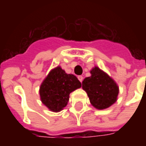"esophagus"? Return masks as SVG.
Here are the masks:
<instances>
[{"label":"esophagus","mask_w":146,"mask_h":146,"mask_svg":"<svg viewBox=\"0 0 146 146\" xmlns=\"http://www.w3.org/2000/svg\"><path fill=\"white\" fill-rule=\"evenodd\" d=\"M78 80H79L80 82H82L83 80H84V77L82 76H78Z\"/></svg>","instance_id":"34e87169"}]
</instances>
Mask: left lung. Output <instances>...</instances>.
<instances>
[{"label":"left lung","mask_w":146,"mask_h":146,"mask_svg":"<svg viewBox=\"0 0 146 146\" xmlns=\"http://www.w3.org/2000/svg\"><path fill=\"white\" fill-rule=\"evenodd\" d=\"M92 76L82 82L92 105L98 110H104L116 102L119 88L115 81L98 67L91 70Z\"/></svg>","instance_id":"1"}]
</instances>
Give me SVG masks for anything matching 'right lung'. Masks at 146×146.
Segmentation results:
<instances>
[{
    "label": "right lung",
    "mask_w": 146,
    "mask_h": 146,
    "mask_svg": "<svg viewBox=\"0 0 146 146\" xmlns=\"http://www.w3.org/2000/svg\"><path fill=\"white\" fill-rule=\"evenodd\" d=\"M80 87L81 83L76 76L67 74L58 66L51 70L41 84L40 99L51 111L58 112L67 105L70 93Z\"/></svg>",
    "instance_id": "1"
}]
</instances>
